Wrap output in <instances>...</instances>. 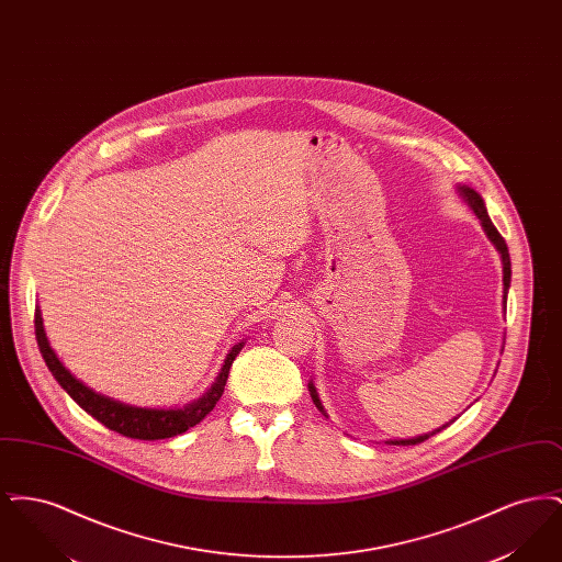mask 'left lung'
<instances>
[{"label": "left lung", "instance_id": "left-lung-1", "mask_svg": "<svg viewBox=\"0 0 562 562\" xmlns=\"http://www.w3.org/2000/svg\"><path fill=\"white\" fill-rule=\"evenodd\" d=\"M459 193L463 195V200L472 206V211L479 214V218L482 221V227H484V232H486V236L491 238V241L495 244V248L499 250V255H502V263H504V291L508 294L509 289V276H512V268H509V252H508V244L506 240L502 238V234L497 232V227L493 225V221L488 218V213H486V209H484V202H482L481 195L474 191L472 188H465V186H461L459 188ZM506 294H504V305H506ZM310 392H312V398H314V404L318 406L322 411L321 401H318V394H316V390H314V385L310 383ZM436 431H440V429H436ZM434 431V434H436ZM429 436H419V438H411V440H394L392 445H419V442H424V440H428Z\"/></svg>", "mask_w": 562, "mask_h": 562}]
</instances>
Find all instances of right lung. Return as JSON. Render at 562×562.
<instances>
[{
  "mask_svg": "<svg viewBox=\"0 0 562 562\" xmlns=\"http://www.w3.org/2000/svg\"><path fill=\"white\" fill-rule=\"evenodd\" d=\"M35 339L42 351V358L46 360V367L50 369L54 379L58 381V385L80 404L81 408L92 415L97 422H101L105 428L113 429L126 438H136V440H164V438H172L177 434H183L189 428H193L195 424H200L211 411L214 404L221 398L223 390H225V381L232 369V362L236 360L240 346L229 351L221 373L216 376L213 387L209 390L206 396H202L200 401L189 404L186 408H177V411H158V408H138V406H128L122 402L111 401L108 396H101L97 392H92L90 387H86L81 381H78L74 374L69 373L63 362L56 358L54 349L50 348L46 333H44V324H42V314L40 307H35Z\"/></svg>",
  "mask_w": 562,
  "mask_h": 562,
  "instance_id": "right-lung-1",
  "label": "right lung"
}]
</instances>
